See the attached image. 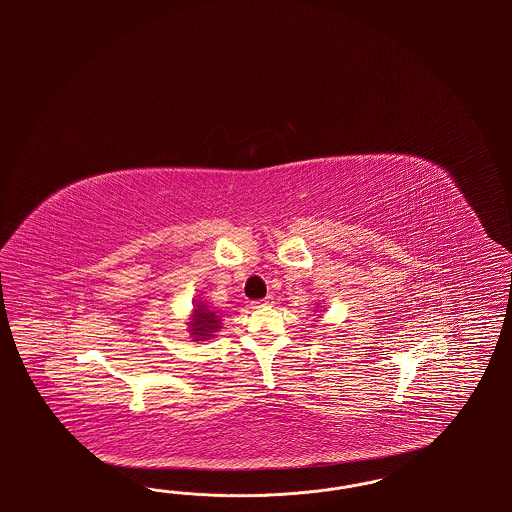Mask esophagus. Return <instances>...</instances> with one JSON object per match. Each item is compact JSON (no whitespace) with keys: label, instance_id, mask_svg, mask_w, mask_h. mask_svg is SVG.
Listing matches in <instances>:
<instances>
[{"label":"esophagus","instance_id":"1","mask_svg":"<svg viewBox=\"0 0 512 512\" xmlns=\"http://www.w3.org/2000/svg\"><path fill=\"white\" fill-rule=\"evenodd\" d=\"M268 303H270V297L263 299V301H253L251 305H253V307H259V305H268Z\"/></svg>","mask_w":512,"mask_h":512}]
</instances>
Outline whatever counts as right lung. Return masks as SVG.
<instances>
[{
	"label": "right lung",
	"instance_id": "obj_1",
	"mask_svg": "<svg viewBox=\"0 0 512 512\" xmlns=\"http://www.w3.org/2000/svg\"><path fill=\"white\" fill-rule=\"evenodd\" d=\"M219 320L215 313L207 309V305L199 303L194 309V318L190 322V332L194 340H207L209 336H213L211 332H217V328H220Z\"/></svg>",
	"mask_w": 512,
	"mask_h": 512
}]
</instances>
